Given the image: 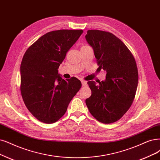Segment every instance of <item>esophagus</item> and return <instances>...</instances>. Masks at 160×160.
<instances>
[{"mask_svg":"<svg viewBox=\"0 0 160 160\" xmlns=\"http://www.w3.org/2000/svg\"><path fill=\"white\" fill-rule=\"evenodd\" d=\"M81 82H82V84L83 86H86L87 85V82L85 80H81Z\"/></svg>","mask_w":160,"mask_h":160,"instance_id":"esophagus-1","label":"esophagus"}]
</instances>
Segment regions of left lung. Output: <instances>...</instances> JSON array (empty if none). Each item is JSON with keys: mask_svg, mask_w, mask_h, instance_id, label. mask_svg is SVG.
Wrapping results in <instances>:
<instances>
[{"mask_svg": "<svg viewBox=\"0 0 160 160\" xmlns=\"http://www.w3.org/2000/svg\"><path fill=\"white\" fill-rule=\"evenodd\" d=\"M99 68L107 72L105 81L88 82L92 91L86 99L90 113L98 121H117L131 108L137 92L138 73L135 59L122 41L110 32L90 29L86 35Z\"/></svg>", "mask_w": 160, "mask_h": 160, "instance_id": "left-lung-1", "label": "left lung"}]
</instances>
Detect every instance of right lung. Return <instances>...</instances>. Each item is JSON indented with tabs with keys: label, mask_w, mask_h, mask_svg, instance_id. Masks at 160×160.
Wrapping results in <instances>:
<instances>
[{
	"label": "right lung",
	"mask_w": 160,
	"mask_h": 160,
	"mask_svg": "<svg viewBox=\"0 0 160 160\" xmlns=\"http://www.w3.org/2000/svg\"><path fill=\"white\" fill-rule=\"evenodd\" d=\"M82 29L47 33L26 50L20 65V91L26 108L39 121L51 124L64 115L82 86L75 77L64 80L58 68Z\"/></svg>",
	"instance_id": "obj_1"
}]
</instances>
